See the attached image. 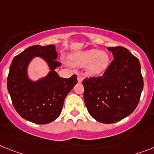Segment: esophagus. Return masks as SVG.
I'll use <instances>...</instances> for the list:
<instances>
[{
    "instance_id": "obj_1",
    "label": "esophagus",
    "mask_w": 154,
    "mask_h": 154,
    "mask_svg": "<svg viewBox=\"0 0 154 154\" xmlns=\"http://www.w3.org/2000/svg\"><path fill=\"white\" fill-rule=\"evenodd\" d=\"M77 80H78V82H79V83H81V82L83 81V77H82V76H81V75H78Z\"/></svg>"
}]
</instances>
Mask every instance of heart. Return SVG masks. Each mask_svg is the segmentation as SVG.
I'll return each instance as SVG.
<instances>
[{
  "mask_svg": "<svg viewBox=\"0 0 154 154\" xmlns=\"http://www.w3.org/2000/svg\"><path fill=\"white\" fill-rule=\"evenodd\" d=\"M108 54L98 49H90L81 52L70 58L72 65L77 66H88V73L91 75H99L105 71L109 65Z\"/></svg>",
  "mask_w": 154,
  "mask_h": 154,
  "instance_id": "b5f03b06",
  "label": "heart"
}]
</instances>
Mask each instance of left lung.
Segmentation results:
<instances>
[{"mask_svg": "<svg viewBox=\"0 0 154 154\" xmlns=\"http://www.w3.org/2000/svg\"><path fill=\"white\" fill-rule=\"evenodd\" d=\"M114 58L103 75L85 77L84 99L96 121L112 124L131 114L139 104L143 88L139 60L127 48L109 47Z\"/></svg>", "mask_w": 154, "mask_h": 154, "instance_id": "8db88e82", "label": "left lung"}]
</instances>
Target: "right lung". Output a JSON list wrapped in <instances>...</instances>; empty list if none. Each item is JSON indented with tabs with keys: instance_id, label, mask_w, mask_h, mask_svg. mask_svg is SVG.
<instances>
[{
	"instance_id": "right-lung-1",
	"label": "right lung",
	"mask_w": 154,
	"mask_h": 154,
	"mask_svg": "<svg viewBox=\"0 0 154 154\" xmlns=\"http://www.w3.org/2000/svg\"><path fill=\"white\" fill-rule=\"evenodd\" d=\"M54 45H33L13 59L10 66L7 87L14 108L27 121L45 125L55 121L62 112L66 96L77 83V75L62 78L55 71L61 63L56 61ZM33 56L44 57L51 72L47 77L32 82L26 76V67Z\"/></svg>"
}]
</instances>
